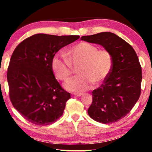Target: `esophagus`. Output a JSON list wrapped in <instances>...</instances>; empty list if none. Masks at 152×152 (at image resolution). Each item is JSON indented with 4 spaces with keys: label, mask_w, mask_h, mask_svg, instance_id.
Instances as JSON below:
<instances>
[{
    "label": "esophagus",
    "mask_w": 152,
    "mask_h": 152,
    "mask_svg": "<svg viewBox=\"0 0 152 152\" xmlns=\"http://www.w3.org/2000/svg\"><path fill=\"white\" fill-rule=\"evenodd\" d=\"M72 95L74 96H81L83 95V94H73Z\"/></svg>",
    "instance_id": "obj_1"
}]
</instances>
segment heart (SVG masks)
<instances>
[{"mask_svg":"<svg viewBox=\"0 0 152 152\" xmlns=\"http://www.w3.org/2000/svg\"><path fill=\"white\" fill-rule=\"evenodd\" d=\"M66 56H54L51 68L56 77L67 81L72 74V65L78 64V74L64 84L66 90L81 93L89 89L92 84L97 85L105 80L113 67V57L108 50L87 42H80L73 46L66 53Z\"/></svg>","mask_w":152,"mask_h":152,"instance_id":"heart-1","label":"heart"}]
</instances>
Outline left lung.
Instances as JSON below:
<instances>
[{
	"instance_id": "obj_1",
	"label": "left lung",
	"mask_w": 152,
	"mask_h": 152,
	"mask_svg": "<svg viewBox=\"0 0 152 152\" xmlns=\"http://www.w3.org/2000/svg\"><path fill=\"white\" fill-rule=\"evenodd\" d=\"M82 41L101 45L111 53L113 67L104 83L92 91L88 114L94 121L111 124L126 116L141 94L142 72L135 50L117 35L102 32L84 36Z\"/></svg>"
}]
</instances>
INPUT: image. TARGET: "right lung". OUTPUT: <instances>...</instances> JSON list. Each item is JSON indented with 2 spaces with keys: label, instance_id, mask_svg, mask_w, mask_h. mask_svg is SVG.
<instances>
[{
  "label": "right lung",
  "instance_id": "obj_1",
  "mask_svg": "<svg viewBox=\"0 0 152 152\" xmlns=\"http://www.w3.org/2000/svg\"><path fill=\"white\" fill-rule=\"evenodd\" d=\"M79 36L35 34L19 43L7 72L10 102L24 118L38 126L56 121L63 115L70 93L60 86L52 59Z\"/></svg>",
  "mask_w": 152,
  "mask_h": 152
}]
</instances>
